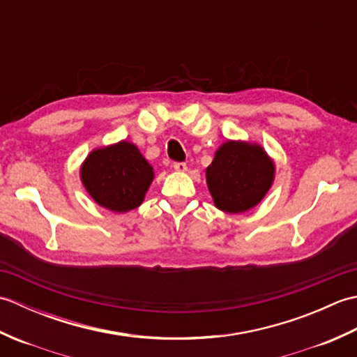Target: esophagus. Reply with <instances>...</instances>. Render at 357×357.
Returning <instances> with one entry per match:
<instances>
[{
    "instance_id": "34e87169",
    "label": "esophagus",
    "mask_w": 357,
    "mask_h": 357,
    "mask_svg": "<svg viewBox=\"0 0 357 357\" xmlns=\"http://www.w3.org/2000/svg\"><path fill=\"white\" fill-rule=\"evenodd\" d=\"M173 169L179 173H184V172H187V164L185 162H174Z\"/></svg>"
}]
</instances>
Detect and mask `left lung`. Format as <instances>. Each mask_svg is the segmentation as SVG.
Masks as SVG:
<instances>
[{
  "instance_id": "left-lung-1",
  "label": "left lung",
  "mask_w": 357,
  "mask_h": 357,
  "mask_svg": "<svg viewBox=\"0 0 357 357\" xmlns=\"http://www.w3.org/2000/svg\"><path fill=\"white\" fill-rule=\"evenodd\" d=\"M275 172V161L259 144L229 139L221 144L207 167V187L216 208L244 213L264 199Z\"/></svg>"
}]
</instances>
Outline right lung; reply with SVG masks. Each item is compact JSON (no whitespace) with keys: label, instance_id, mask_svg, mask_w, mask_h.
Masks as SVG:
<instances>
[{"label":"right lung","instance_id":"1","mask_svg":"<svg viewBox=\"0 0 357 357\" xmlns=\"http://www.w3.org/2000/svg\"><path fill=\"white\" fill-rule=\"evenodd\" d=\"M79 178L98 206L126 213L141 206L155 172L139 149L124 139L90 151Z\"/></svg>","mask_w":357,"mask_h":357}]
</instances>
